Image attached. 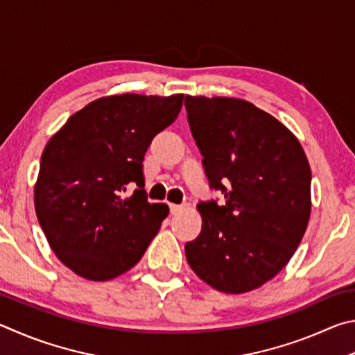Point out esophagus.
<instances>
[{
	"instance_id": "1",
	"label": "esophagus",
	"mask_w": 355,
	"mask_h": 355,
	"mask_svg": "<svg viewBox=\"0 0 355 355\" xmlns=\"http://www.w3.org/2000/svg\"><path fill=\"white\" fill-rule=\"evenodd\" d=\"M184 209V206H181V204H173L170 202V212L174 215V214H179L181 210Z\"/></svg>"
}]
</instances>
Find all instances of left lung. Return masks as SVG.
<instances>
[{"instance_id": "8db88e82", "label": "left lung", "mask_w": 355, "mask_h": 355, "mask_svg": "<svg viewBox=\"0 0 355 355\" xmlns=\"http://www.w3.org/2000/svg\"><path fill=\"white\" fill-rule=\"evenodd\" d=\"M190 130L210 187L226 202H200L202 227L185 245L195 275L223 293L271 281L306 232L312 171L291 130L250 101L185 96Z\"/></svg>"}]
</instances>
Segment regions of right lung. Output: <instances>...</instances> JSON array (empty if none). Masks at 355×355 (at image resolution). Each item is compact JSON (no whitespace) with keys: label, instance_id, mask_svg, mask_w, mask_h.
Instances as JSON below:
<instances>
[{"label":"right lung","instance_id":"add662e5","mask_svg":"<svg viewBox=\"0 0 355 355\" xmlns=\"http://www.w3.org/2000/svg\"><path fill=\"white\" fill-rule=\"evenodd\" d=\"M182 101V93L98 98L48 140L35 214L55 256L78 276L96 282L121 276L157 235L170 209L148 202L143 159ZM129 183L137 189L124 197Z\"/></svg>","mask_w":355,"mask_h":355}]
</instances>
